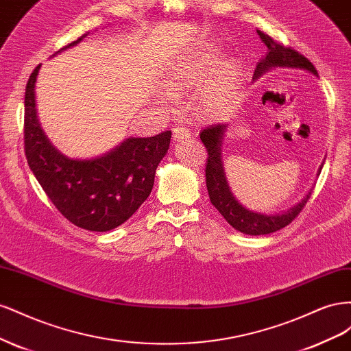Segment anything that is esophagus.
<instances>
[{"instance_id": "34e87169", "label": "esophagus", "mask_w": 351, "mask_h": 351, "mask_svg": "<svg viewBox=\"0 0 351 351\" xmlns=\"http://www.w3.org/2000/svg\"><path fill=\"white\" fill-rule=\"evenodd\" d=\"M192 134L193 133L190 132L189 129H186V127H183V125H177L173 129V139L176 142H180L183 139H189V137H192Z\"/></svg>"}]
</instances>
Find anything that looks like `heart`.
Instances as JSON below:
<instances>
[{
  "label": "heart",
  "instance_id": "b5f03b06",
  "mask_svg": "<svg viewBox=\"0 0 351 351\" xmlns=\"http://www.w3.org/2000/svg\"><path fill=\"white\" fill-rule=\"evenodd\" d=\"M218 54L204 51L183 60L167 76V89L173 95H183L204 83L217 71ZM239 80V69L234 62H224L214 79L206 83L199 95V110L204 114L218 115L226 112L234 98V86ZM162 101L169 98L162 97Z\"/></svg>",
  "mask_w": 351,
  "mask_h": 351
}]
</instances>
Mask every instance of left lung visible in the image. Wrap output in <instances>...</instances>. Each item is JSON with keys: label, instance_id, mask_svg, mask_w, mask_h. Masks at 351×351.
<instances>
[{"label": "left lung", "instance_id": "left-lung-1", "mask_svg": "<svg viewBox=\"0 0 351 351\" xmlns=\"http://www.w3.org/2000/svg\"><path fill=\"white\" fill-rule=\"evenodd\" d=\"M258 35L261 36L263 44L267 45L268 52L256 66V70H254V79H258L265 71H268L274 67L302 69L317 76V71L312 62L302 54H299V52L290 47H284L278 44L277 40H274L269 35L263 34L261 30H258ZM226 130L227 124H214L205 127V129L199 133L200 141L205 145L208 151L205 176L210 204L219 210V214L226 218V221L232 228H236L237 231L243 232V234L262 236L287 227L303 210L307 200L311 197V192L295 206L290 208L287 212H281V214L268 215L244 208L234 197V195L231 193L224 173V164H222L221 156V143ZM322 167L324 164L321 165V168ZM321 168L317 174H321Z\"/></svg>", "mask_w": 351, "mask_h": 351}]
</instances>
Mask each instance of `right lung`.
I'll list each match as a JSON object with an SVG mask.
<instances>
[{
	"label": "right lung",
	"mask_w": 351,
	"mask_h": 351,
	"mask_svg": "<svg viewBox=\"0 0 351 351\" xmlns=\"http://www.w3.org/2000/svg\"><path fill=\"white\" fill-rule=\"evenodd\" d=\"M82 38L66 48L79 44ZM39 69L40 64L32 71L25 93V154L32 173L71 224L89 231H110L121 226L151 195L156 167L168 151L171 132L129 137L111 152L93 159L62 155L42 132L36 115Z\"/></svg>",
	"instance_id": "obj_1"
}]
</instances>
